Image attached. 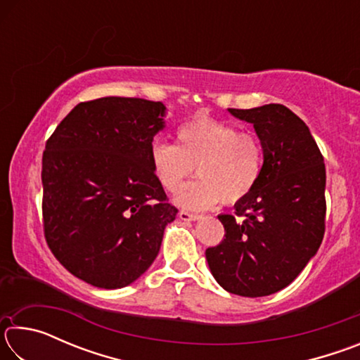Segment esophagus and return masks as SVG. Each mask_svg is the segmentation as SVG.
<instances>
[{
	"instance_id": "1",
	"label": "esophagus",
	"mask_w": 360,
	"mask_h": 360,
	"mask_svg": "<svg viewBox=\"0 0 360 360\" xmlns=\"http://www.w3.org/2000/svg\"><path fill=\"white\" fill-rule=\"evenodd\" d=\"M179 219L184 222H193V221H198L200 216L192 214V212H187V211H179Z\"/></svg>"
}]
</instances>
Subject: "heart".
<instances>
[{"label":"heart","mask_w":360,"mask_h":360,"mask_svg":"<svg viewBox=\"0 0 360 360\" xmlns=\"http://www.w3.org/2000/svg\"><path fill=\"white\" fill-rule=\"evenodd\" d=\"M150 165L158 184L172 193L197 167L200 179L180 188L174 202L202 211L221 202L235 205L245 200L260 181L264 149L252 133L227 122L197 117L176 130V144L155 141L150 146Z\"/></svg>","instance_id":"obj_1"}]
</instances>
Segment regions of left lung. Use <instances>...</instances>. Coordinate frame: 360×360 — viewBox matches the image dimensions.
<instances>
[{
    "label": "left lung",
    "instance_id": "1",
    "mask_svg": "<svg viewBox=\"0 0 360 360\" xmlns=\"http://www.w3.org/2000/svg\"><path fill=\"white\" fill-rule=\"evenodd\" d=\"M254 125L264 149L259 184L235 214L217 216L225 229L206 249L216 281L230 294L265 297L300 275L324 238L326 165L307 124L283 105L229 109Z\"/></svg>",
    "mask_w": 360,
    "mask_h": 360
}]
</instances>
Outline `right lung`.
I'll return each instance as SVG.
<instances>
[{"mask_svg":"<svg viewBox=\"0 0 360 360\" xmlns=\"http://www.w3.org/2000/svg\"><path fill=\"white\" fill-rule=\"evenodd\" d=\"M165 115L162 101L105 96L79 103L47 139L41 173L47 245L95 288L135 283L178 214L150 165Z\"/></svg>","mask_w":360,"mask_h":360,"instance_id":"add662e5","label":"right lung"}]
</instances>
